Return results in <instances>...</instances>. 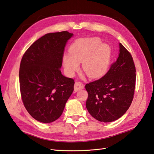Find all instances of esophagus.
<instances>
[{
  "mask_svg": "<svg viewBox=\"0 0 154 154\" xmlns=\"http://www.w3.org/2000/svg\"><path fill=\"white\" fill-rule=\"evenodd\" d=\"M83 88H84V85L82 83L79 82V81H77V82H75V85H74L75 92H77V91H78L83 89Z\"/></svg>",
  "mask_w": 154,
  "mask_h": 154,
  "instance_id": "esophagus-1",
  "label": "esophagus"
}]
</instances>
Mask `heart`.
I'll return each instance as SVG.
<instances>
[{
  "label": "heart",
  "instance_id": "heart-1",
  "mask_svg": "<svg viewBox=\"0 0 154 154\" xmlns=\"http://www.w3.org/2000/svg\"><path fill=\"white\" fill-rule=\"evenodd\" d=\"M65 54L63 63L65 71L73 75L83 62V69L90 77L102 76L109 67L111 50L107 44H101L99 38H81L75 41Z\"/></svg>",
  "mask_w": 154,
  "mask_h": 154
}]
</instances>
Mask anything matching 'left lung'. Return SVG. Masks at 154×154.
<instances>
[{"instance_id": "left-lung-1", "label": "left lung", "mask_w": 154, "mask_h": 154, "mask_svg": "<svg viewBox=\"0 0 154 154\" xmlns=\"http://www.w3.org/2000/svg\"><path fill=\"white\" fill-rule=\"evenodd\" d=\"M117 60L100 79L86 84V107L100 122H110L124 115L131 104L136 85V67L132 55L122 44Z\"/></svg>"}]
</instances>
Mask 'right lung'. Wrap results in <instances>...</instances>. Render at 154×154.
<instances>
[{
	"label": "right lung",
	"mask_w": 154,
	"mask_h": 154,
	"mask_svg": "<svg viewBox=\"0 0 154 154\" xmlns=\"http://www.w3.org/2000/svg\"><path fill=\"white\" fill-rule=\"evenodd\" d=\"M73 34H45L23 55L19 81L22 103L34 119L50 123L60 117L74 89V80L61 74L64 48Z\"/></svg>",
	"instance_id": "right-lung-1"
}]
</instances>
